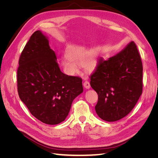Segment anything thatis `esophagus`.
Segmentation results:
<instances>
[{
    "mask_svg": "<svg viewBox=\"0 0 158 158\" xmlns=\"http://www.w3.org/2000/svg\"><path fill=\"white\" fill-rule=\"evenodd\" d=\"M83 85H84V87L85 89H89L90 88V84H89V82H88V81H85V82H84Z\"/></svg>",
    "mask_w": 158,
    "mask_h": 158,
    "instance_id": "1",
    "label": "esophagus"
}]
</instances>
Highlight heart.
Segmentation results:
<instances>
[{"instance_id": "1", "label": "heart", "mask_w": 158, "mask_h": 158, "mask_svg": "<svg viewBox=\"0 0 158 158\" xmlns=\"http://www.w3.org/2000/svg\"><path fill=\"white\" fill-rule=\"evenodd\" d=\"M65 55L67 59L62 60L60 64L65 73L69 76H74L78 73L76 65L82 64L88 71L94 70L98 66L96 54L84 46L71 47Z\"/></svg>"}]
</instances>
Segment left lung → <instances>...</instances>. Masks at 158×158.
<instances>
[{"label":"left lung","instance_id":"obj_1","mask_svg":"<svg viewBox=\"0 0 158 158\" xmlns=\"http://www.w3.org/2000/svg\"><path fill=\"white\" fill-rule=\"evenodd\" d=\"M142 63L134 41L99 64L91 76L90 85L98 95V115L108 122L127 116L142 92Z\"/></svg>","mask_w":158,"mask_h":158}]
</instances>
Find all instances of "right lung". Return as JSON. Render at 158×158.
<instances>
[{
	"instance_id": "add662e5",
	"label": "right lung",
	"mask_w": 158,
	"mask_h": 158,
	"mask_svg": "<svg viewBox=\"0 0 158 158\" xmlns=\"http://www.w3.org/2000/svg\"><path fill=\"white\" fill-rule=\"evenodd\" d=\"M49 37L33 33L22 51L17 72L19 97L33 116L57 125L68 116L73 100L83 92L82 80L60 71Z\"/></svg>"
}]
</instances>
